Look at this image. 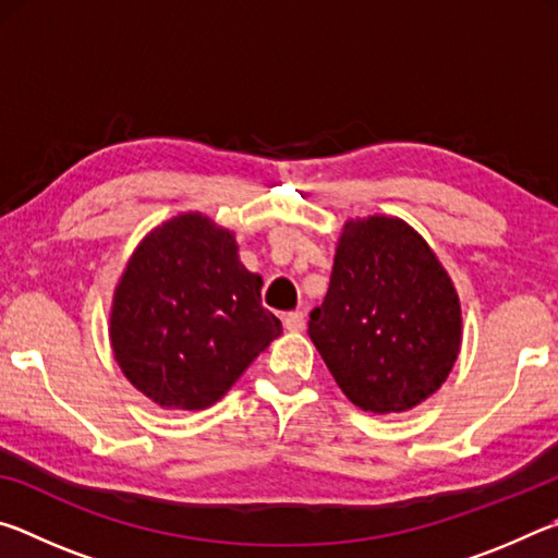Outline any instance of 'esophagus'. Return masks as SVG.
Wrapping results in <instances>:
<instances>
[{
    "label": "esophagus",
    "instance_id": "obj_1",
    "mask_svg": "<svg viewBox=\"0 0 558 558\" xmlns=\"http://www.w3.org/2000/svg\"><path fill=\"white\" fill-rule=\"evenodd\" d=\"M282 323H286V329H290V332H300V329H305V315L295 310V313H288L282 317Z\"/></svg>",
    "mask_w": 558,
    "mask_h": 558
}]
</instances>
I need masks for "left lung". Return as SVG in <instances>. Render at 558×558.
<instances>
[{
	"label": "left lung",
	"mask_w": 558,
	"mask_h": 558,
	"mask_svg": "<svg viewBox=\"0 0 558 558\" xmlns=\"http://www.w3.org/2000/svg\"><path fill=\"white\" fill-rule=\"evenodd\" d=\"M460 302L428 243L401 219L347 221L310 339L362 411L426 401L460 352Z\"/></svg>",
	"instance_id": "1"
}]
</instances>
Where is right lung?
<instances>
[{
  "label": "right lung",
  "instance_id": "right-lung-1",
  "mask_svg": "<svg viewBox=\"0 0 558 558\" xmlns=\"http://www.w3.org/2000/svg\"><path fill=\"white\" fill-rule=\"evenodd\" d=\"M260 286L241 266L231 231L202 214L162 223L140 243L112 300L122 374L162 409L216 403L282 332Z\"/></svg>",
  "mask_w": 558,
  "mask_h": 558
}]
</instances>
